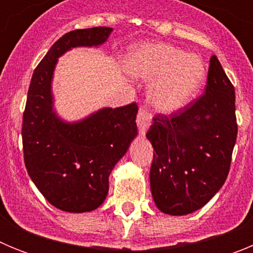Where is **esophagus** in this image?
<instances>
[{"label":"esophagus","mask_w":253,"mask_h":253,"mask_svg":"<svg viewBox=\"0 0 253 253\" xmlns=\"http://www.w3.org/2000/svg\"><path fill=\"white\" fill-rule=\"evenodd\" d=\"M152 123V114L147 110L146 107H140L139 111H138L137 116V125L138 129H139V133L146 134L147 129L149 128V125Z\"/></svg>","instance_id":"34e87169"}]
</instances>
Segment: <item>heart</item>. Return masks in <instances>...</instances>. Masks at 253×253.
Here are the masks:
<instances>
[{
    "label": "heart",
    "instance_id": "1",
    "mask_svg": "<svg viewBox=\"0 0 253 253\" xmlns=\"http://www.w3.org/2000/svg\"><path fill=\"white\" fill-rule=\"evenodd\" d=\"M124 66L131 77L152 82L149 101L161 113H175L186 106L207 76L202 57L163 43L134 46Z\"/></svg>",
    "mask_w": 253,
    "mask_h": 253
}]
</instances>
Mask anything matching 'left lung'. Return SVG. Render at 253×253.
Masks as SVG:
<instances>
[{"label": "left lung", "mask_w": 253, "mask_h": 253, "mask_svg": "<svg viewBox=\"0 0 253 253\" xmlns=\"http://www.w3.org/2000/svg\"><path fill=\"white\" fill-rule=\"evenodd\" d=\"M234 87L215 55L205 93L169 115L153 118L147 138L154 149L151 191L165 214L204 207L227 180L237 139Z\"/></svg>", "instance_id": "1"}]
</instances>
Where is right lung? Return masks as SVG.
I'll return each mask as SVG.
<instances>
[{
    "label": "right lung",
    "instance_id": "add662e5",
    "mask_svg": "<svg viewBox=\"0 0 253 253\" xmlns=\"http://www.w3.org/2000/svg\"><path fill=\"white\" fill-rule=\"evenodd\" d=\"M113 29L69 31L55 42L31 77L22 116L28 173L53 207L69 213L97 209L109 193V176L137 137L135 102L104 107L80 122H64L53 109L51 80L58 58L77 46L104 44Z\"/></svg>",
    "mask_w": 253,
    "mask_h": 253
}]
</instances>
